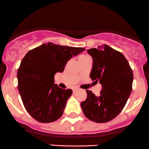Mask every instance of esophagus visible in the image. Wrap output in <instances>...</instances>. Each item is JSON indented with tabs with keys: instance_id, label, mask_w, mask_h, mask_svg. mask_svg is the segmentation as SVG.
<instances>
[{
	"instance_id": "obj_1",
	"label": "esophagus",
	"mask_w": 149,
	"mask_h": 149,
	"mask_svg": "<svg viewBox=\"0 0 149 149\" xmlns=\"http://www.w3.org/2000/svg\"><path fill=\"white\" fill-rule=\"evenodd\" d=\"M77 91V89L76 88H74V89H73V92H75V91Z\"/></svg>"
}]
</instances>
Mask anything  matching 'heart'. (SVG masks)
Here are the masks:
<instances>
[{
	"label": "heart",
	"mask_w": 149,
	"mask_h": 149,
	"mask_svg": "<svg viewBox=\"0 0 149 149\" xmlns=\"http://www.w3.org/2000/svg\"><path fill=\"white\" fill-rule=\"evenodd\" d=\"M91 58V57H90L88 55H85V54H83V55H81L79 57V61H82V60L86 59V58Z\"/></svg>",
	"instance_id": "b5f03b06"
}]
</instances>
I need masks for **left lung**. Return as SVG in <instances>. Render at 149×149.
Instances as JSON below:
<instances>
[{"label":"left lung","instance_id":"1","mask_svg":"<svg viewBox=\"0 0 149 149\" xmlns=\"http://www.w3.org/2000/svg\"><path fill=\"white\" fill-rule=\"evenodd\" d=\"M87 51L93 58L90 77L95 82L99 81L102 90L98 96L86 91L87 98L80 105L90 120L107 123L121 112L127 101L133 81L132 69L122 53L107 45Z\"/></svg>","mask_w":149,"mask_h":149}]
</instances>
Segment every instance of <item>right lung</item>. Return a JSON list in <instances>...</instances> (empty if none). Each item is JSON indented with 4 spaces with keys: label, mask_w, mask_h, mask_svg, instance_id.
I'll use <instances>...</instances> for the list:
<instances>
[{
    "label": "right lung",
    "mask_w": 149,
    "mask_h": 149,
    "mask_svg": "<svg viewBox=\"0 0 149 149\" xmlns=\"http://www.w3.org/2000/svg\"><path fill=\"white\" fill-rule=\"evenodd\" d=\"M85 50L48 42L30 50L22 60L18 90L25 109L37 121L52 123L62 116L72 91L54 84V75L62 72L67 61Z\"/></svg>",
    "instance_id": "obj_1"
}]
</instances>
